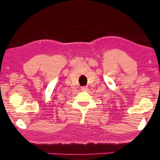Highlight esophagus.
I'll use <instances>...</instances> for the list:
<instances>
[{"label": "esophagus", "instance_id": "obj_1", "mask_svg": "<svg viewBox=\"0 0 160 160\" xmlns=\"http://www.w3.org/2000/svg\"><path fill=\"white\" fill-rule=\"evenodd\" d=\"M81 90L83 91V92H88L89 90V88L86 86H83V87H82V88H81Z\"/></svg>", "mask_w": 160, "mask_h": 160}]
</instances>
